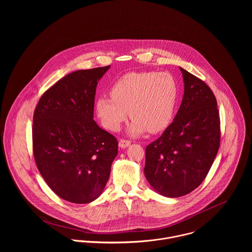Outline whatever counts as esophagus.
Returning a JSON list of instances; mask_svg holds the SVG:
<instances>
[{"label": "esophagus", "mask_w": 252, "mask_h": 252, "mask_svg": "<svg viewBox=\"0 0 252 252\" xmlns=\"http://www.w3.org/2000/svg\"><path fill=\"white\" fill-rule=\"evenodd\" d=\"M130 144H131L130 141H126V140H120L119 141V147H121V148H126Z\"/></svg>", "instance_id": "34e87169"}]
</instances>
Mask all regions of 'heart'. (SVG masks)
Returning a JSON list of instances; mask_svg holds the SVG:
<instances>
[{
  "mask_svg": "<svg viewBox=\"0 0 252 252\" xmlns=\"http://www.w3.org/2000/svg\"><path fill=\"white\" fill-rule=\"evenodd\" d=\"M110 95L96 102L102 125L117 132L130 113L133 120L128 132L137 137L147 130L161 132L170 125L178 101V85L169 72H130L113 84Z\"/></svg>",
  "mask_w": 252,
  "mask_h": 252,
  "instance_id": "1",
  "label": "heart"
}]
</instances>
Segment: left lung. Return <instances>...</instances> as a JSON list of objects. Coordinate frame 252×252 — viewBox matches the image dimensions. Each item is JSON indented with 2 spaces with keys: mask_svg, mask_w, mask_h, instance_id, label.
<instances>
[{
  "mask_svg": "<svg viewBox=\"0 0 252 252\" xmlns=\"http://www.w3.org/2000/svg\"><path fill=\"white\" fill-rule=\"evenodd\" d=\"M184 94L180 109L162 136L145 149L144 176L160 195L177 198L207 177L220 143L216 97L200 78L180 68Z\"/></svg>",
  "mask_w": 252,
  "mask_h": 252,
  "instance_id": "left-lung-1",
  "label": "left lung"
}]
</instances>
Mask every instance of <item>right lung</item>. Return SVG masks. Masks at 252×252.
<instances>
[{
	"label": "right lung",
	"instance_id": "right-lung-1",
	"mask_svg": "<svg viewBox=\"0 0 252 252\" xmlns=\"http://www.w3.org/2000/svg\"><path fill=\"white\" fill-rule=\"evenodd\" d=\"M110 66L69 73L39 99L33 121L36 167L60 198L87 204L108 182L117 140L93 119L98 81Z\"/></svg>",
	"mask_w": 252,
	"mask_h": 252
}]
</instances>
